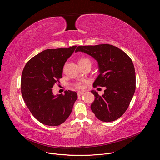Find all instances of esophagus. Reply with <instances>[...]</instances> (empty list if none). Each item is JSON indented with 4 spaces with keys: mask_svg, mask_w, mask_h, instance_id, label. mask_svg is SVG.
Here are the masks:
<instances>
[{
    "mask_svg": "<svg viewBox=\"0 0 160 160\" xmlns=\"http://www.w3.org/2000/svg\"><path fill=\"white\" fill-rule=\"evenodd\" d=\"M84 94V92H77V94H78V96H82V95H83Z\"/></svg>",
    "mask_w": 160,
    "mask_h": 160,
    "instance_id": "obj_1",
    "label": "esophagus"
}]
</instances>
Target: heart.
<instances>
[{
  "label": "heart",
  "mask_w": 160,
  "mask_h": 160,
  "mask_svg": "<svg viewBox=\"0 0 160 160\" xmlns=\"http://www.w3.org/2000/svg\"><path fill=\"white\" fill-rule=\"evenodd\" d=\"M90 62V60H89L88 58H84V57L81 58L78 60V64H84V63H86V62ZM77 87L78 88H79V89H83V88H84V86H83L82 83H78V84L77 85Z\"/></svg>",
  "instance_id": "heart-1"
}]
</instances>
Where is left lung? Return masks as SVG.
<instances>
[{
	"mask_svg": "<svg viewBox=\"0 0 160 160\" xmlns=\"http://www.w3.org/2000/svg\"><path fill=\"white\" fill-rule=\"evenodd\" d=\"M77 52H84L97 61L99 75L93 86L106 87L102 96L91 90L95 97L91 110L101 121L117 120L127 109L135 92V72L132 61L125 52L109 44L78 46Z\"/></svg>",
	"mask_w": 160,
	"mask_h": 160,
	"instance_id": "obj_1",
	"label": "left lung"
}]
</instances>
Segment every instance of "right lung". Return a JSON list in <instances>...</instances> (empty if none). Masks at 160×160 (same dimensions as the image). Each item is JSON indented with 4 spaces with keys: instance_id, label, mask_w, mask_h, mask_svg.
Returning <instances> with one entry per match:
<instances>
[{
    "instance_id": "right-lung-1",
    "label": "right lung",
    "mask_w": 160,
    "mask_h": 160,
    "mask_svg": "<svg viewBox=\"0 0 160 160\" xmlns=\"http://www.w3.org/2000/svg\"><path fill=\"white\" fill-rule=\"evenodd\" d=\"M77 46L46 49L26 64L21 79L22 98L33 116L40 123L58 126L72 112L77 99L76 92L66 90L64 95H54L52 87L62 77L63 66Z\"/></svg>"
}]
</instances>
